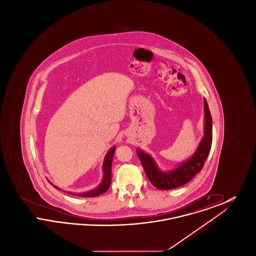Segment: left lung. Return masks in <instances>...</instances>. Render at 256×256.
<instances>
[{
  "instance_id": "obj_1",
  "label": "left lung",
  "mask_w": 256,
  "mask_h": 256,
  "mask_svg": "<svg viewBox=\"0 0 256 256\" xmlns=\"http://www.w3.org/2000/svg\"><path fill=\"white\" fill-rule=\"evenodd\" d=\"M212 145V117L204 98V136L202 137L195 154L191 158L182 163L176 169L163 172L160 170L154 158L141 150H137L146 176L150 183L160 190H170L189 182L202 169Z\"/></svg>"
}]
</instances>
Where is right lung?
Here are the masks:
<instances>
[{
    "label": "right lung",
    "mask_w": 256,
    "mask_h": 256,
    "mask_svg": "<svg viewBox=\"0 0 256 256\" xmlns=\"http://www.w3.org/2000/svg\"><path fill=\"white\" fill-rule=\"evenodd\" d=\"M116 148L112 146L110 150V152L106 154L104 160V165H102V170H104V178L100 184L98 186L97 188L88 191L86 193H71V192H67L68 194H71L73 196H84V198H91V196H97L102 195L104 192H106L110 188V183H111V166H112V160H113V156L115 152ZM52 184V183H50ZM54 185V184H52ZM54 188L60 189L58 187L54 186Z\"/></svg>",
    "instance_id": "add662e5"
}]
</instances>
